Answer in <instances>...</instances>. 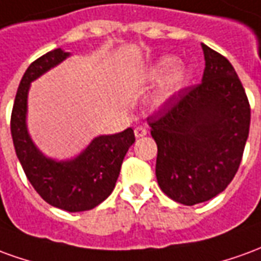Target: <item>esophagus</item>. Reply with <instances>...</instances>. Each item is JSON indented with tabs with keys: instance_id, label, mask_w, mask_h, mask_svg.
Returning a JSON list of instances; mask_svg holds the SVG:
<instances>
[{
	"instance_id": "esophagus-1",
	"label": "esophagus",
	"mask_w": 261,
	"mask_h": 261,
	"mask_svg": "<svg viewBox=\"0 0 261 261\" xmlns=\"http://www.w3.org/2000/svg\"><path fill=\"white\" fill-rule=\"evenodd\" d=\"M147 135V129L143 126H136L135 127V136L136 138H143Z\"/></svg>"
}]
</instances>
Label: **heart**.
I'll return each instance as SVG.
<instances>
[{
    "label": "heart",
    "instance_id": "heart-1",
    "mask_svg": "<svg viewBox=\"0 0 261 261\" xmlns=\"http://www.w3.org/2000/svg\"><path fill=\"white\" fill-rule=\"evenodd\" d=\"M188 68L178 64V59L174 56H163L157 59L146 71L147 80L157 81L165 79L153 94V104L156 107L167 104L184 88L188 80Z\"/></svg>",
    "mask_w": 261,
    "mask_h": 261
}]
</instances>
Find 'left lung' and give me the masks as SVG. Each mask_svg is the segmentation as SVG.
Instances as JSON below:
<instances>
[{
  "instance_id": "8db88e82",
  "label": "left lung",
  "mask_w": 261,
  "mask_h": 261,
  "mask_svg": "<svg viewBox=\"0 0 261 261\" xmlns=\"http://www.w3.org/2000/svg\"><path fill=\"white\" fill-rule=\"evenodd\" d=\"M201 46V84L182 88L147 118L157 145V182L167 197L184 205L210 201L229 186L250 126V105L233 66Z\"/></svg>"
}]
</instances>
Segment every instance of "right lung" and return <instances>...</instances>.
<instances>
[{"label":"right lung","mask_w":261,"mask_h":261,"mask_svg":"<svg viewBox=\"0 0 261 261\" xmlns=\"http://www.w3.org/2000/svg\"><path fill=\"white\" fill-rule=\"evenodd\" d=\"M70 56L62 49L46 53L28 67L22 77L11 115V135L16 156L28 180L47 204L67 212L95 208L110 197L121 171L123 157L134 145L132 127L114 135H101L80 154L67 160L45 156L28 132V94L31 83Z\"/></svg>","instance_id":"1"}]
</instances>
